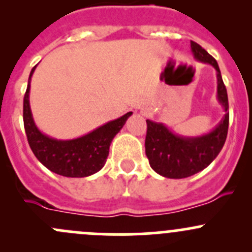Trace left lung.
Instances as JSON below:
<instances>
[{
  "label": "left lung",
  "instance_id": "obj_1",
  "mask_svg": "<svg viewBox=\"0 0 252 252\" xmlns=\"http://www.w3.org/2000/svg\"><path fill=\"white\" fill-rule=\"evenodd\" d=\"M195 60L211 64L217 72V100L225 114L210 133L200 136H183L169 130L163 123L146 119L145 152L156 173L171 179H182L205 169L222 150L229 126L227 89L218 63L199 44L190 41Z\"/></svg>",
  "mask_w": 252,
  "mask_h": 252
}]
</instances>
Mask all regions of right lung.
Instances as JSON below:
<instances>
[{"instance_id":"right-lung-1","label":"right lung","mask_w":252,"mask_h":252,"mask_svg":"<svg viewBox=\"0 0 252 252\" xmlns=\"http://www.w3.org/2000/svg\"><path fill=\"white\" fill-rule=\"evenodd\" d=\"M35 68L36 65L30 72L23 103L25 134L35 157L51 172L63 177L84 178L97 173L105 166L112 140L123 128L133 112H128L114 121L107 122L80 138L70 140L51 138L40 131L30 110V81Z\"/></svg>"}]
</instances>
